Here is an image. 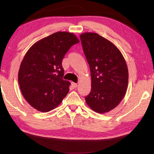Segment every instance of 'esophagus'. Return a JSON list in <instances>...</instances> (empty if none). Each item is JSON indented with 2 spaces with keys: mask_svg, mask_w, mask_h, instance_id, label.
Returning <instances> with one entry per match:
<instances>
[{
  "mask_svg": "<svg viewBox=\"0 0 154 154\" xmlns=\"http://www.w3.org/2000/svg\"><path fill=\"white\" fill-rule=\"evenodd\" d=\"M71 86H72L73 88H77L78 85H77L76 83H71Z\"/></svg>",
  "mask_w": 154,
  "mask_h": 154,
  "instance_id": "1",
  "label": "esophagus"
}]
</instances>
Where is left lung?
<instances>
[{"label":"left lung","instance_id":"obj_1","mask_svg":"<svg viewBox=\"0 0 154 154\" xmlns=\"http://www.w3.org/2000/svg\"><path fill=\"white\" fill-rule=\"evenodd\" d=\"M91 73V91L85 102L97 113L116 108L125 96L128 70L123 54L111 41L95 33L80 35Z\"/></svg>","mask_w":154,"mask_h":154}]
</instances>
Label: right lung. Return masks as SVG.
I'll use <instances>...</instances> for the list:
<instances>
[{
	"label": "right lung",
	"instance_id": "add662e5",
	"mask_svg": "<svg viewBox=\"0 0 154 154\" xmlns=\"http://www.w3.org/2000/svg\"><path fill=\"white\" fill-rule=\"evenodd\" d=\"M79 43L72 33L57 32L33 44L25 54L18 73L21 92L31 106L48 112L60 104L70 82L63 79L62 62L71 46Z\"/></svg>",
	"mask_w": 154,
	"mask_h": 154
}]
</instances>
